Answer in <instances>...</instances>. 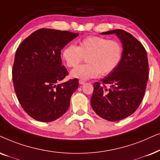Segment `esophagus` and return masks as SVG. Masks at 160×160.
<instances>
[{
    "label": "esophagus",
    "instance_id": "obj_1",
    "mask_svg": "<svg viewBox=\"0 0 160 160\" xmlns=\"http://www.w3.org/2000/svg\"><path fill=\"white\" fill-rule=\"evenodd\" d=\"M85 83H86V82H85L84 81L79 80V84H85Z\"/></svg>",
    "mask_w": 160,
    "mask_h": 160
}]
</instances>
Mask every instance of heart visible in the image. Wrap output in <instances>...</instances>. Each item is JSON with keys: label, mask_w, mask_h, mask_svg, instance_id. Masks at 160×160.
Returning a JSON list of instances; mask_svg holds the SVG:
<instances>
[{"label": "heart", "mask_w": 160, "mask_h": 160, "mask_svg": "<svg viewBox=\"0 0 160 160\" xmlns=\"http://www.w3.org/2000/svg\"><path fill=\"white\" fill-rule=\"evenodd\" d=\"M84 56L87 57L88 64L72 70L71 77L87 80L98 77L101 73L103 76L108 75L121 62L123 48L121 43L115 39L90 36L79 41L78 46L70 44L62 51V58L70 68L77 66Z\"/></svg>", "instance_id": "1"}]
</instances>
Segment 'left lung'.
I'll list each match as a JSON object with an SVG mask.
<instances>
[{"instance_id": "1", "label": "left lung", "mask_w": 160, "mask_h": 160, "mask_svg": "<svg viewBox=\"0 0 160 160\" xmlns=\"http://www.w3.org/2000/svg\"><path fill=\"white\" fill-rule=\"evenodd\" d=\"M115 34L121 40L123 57L112 72L93 84L90 100L97 115L109 121H118L137 110L143 98L148 76V62L146 49L129 33L121 29L101 34ZM105 84L110 86L109 88Z\"/></svg>"}]
</instances>
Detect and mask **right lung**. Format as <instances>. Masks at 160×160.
Returning <instances> with one entry per match:
<instances>
[{"instance_id": "1", "label": "right lung", "mask_w": 160, "mask_h": 160, "mask_svg": "<svg viewBox=\"0 0 160 160\" xmlns=\"http://www.w3.org/2000/svg\"><path fill=\"white\" fill-rule=\"evenodd\" d=\"M78 36L67 31L41 28L18 48L12 69L14 90L26 112L37 121H53L69 108L78 80L59 84L68 75L60 55Z\"/></svg>"}]
</instances>
